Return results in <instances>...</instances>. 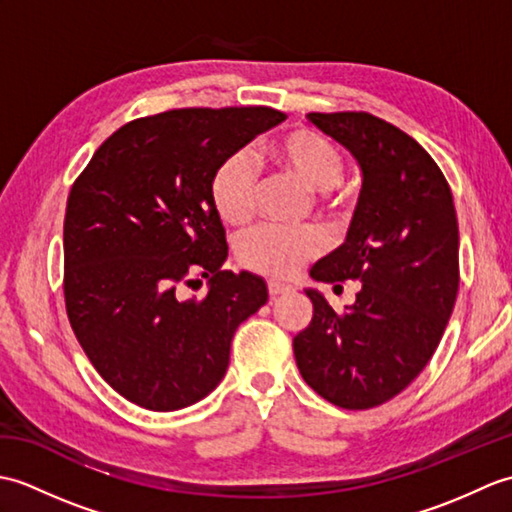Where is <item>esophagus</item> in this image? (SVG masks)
Instances as JSON below:
<instances>
[{"label":"esophagus","mask_w":512,"mask_h":512,"mask_svg":"<svg viewBox=\"0 0 512 512\" xmlns=\"http://www.w3.org/2000/svg\"><path fill=\"white\" fill-rule=\"evenodd\" d=\"M290 290H292L290 284H281V281H268V295L270 297L286 295V292H290Z\"/></svg>","instance_id":"obj_1"}]
</instances>
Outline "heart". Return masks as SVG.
<instances>
[{
	"label": "heart",
	"mask_w": 512,
	"mask_h": 512,
	"mask_svg": "<svg viewBox=\"0 0 512 512\" xmlns=\"http://www.w3.org/2000/svg\"><path fill=\"white\" fill-rule=\"evenodd\" d=\"M266 158L277 171L301 182L310 191H321L325 209H341L350 193L341 187L343 156L328 136L310 127H292L270 140ZM257 180L244 154L220 160L211 173L209 198L215 215L228 226L244 224L255 209ZM237 259L244 268L268 277H288L321 250L312 231H284L259 226L237 242Z\"/></svg>",
	"instance_id": "heart-1"
}]
</instances>
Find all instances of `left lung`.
Wrapping results in <instances>:
<instances>
[{
  "label": "left lung",
  "mask_w": 512,
  "mask_h": 512,
  "mask_svg": "<svg viewBox=\"0 0 512 512\" xmlns=\"http://www.w3.org/2000/svg\"><path fill=\"white\" fill-rule=\"evenodd\" d=\"M308 118L363 173L345 242L310 277L354 279L363 288L345 312L306 290L312 321L292 350L319 396L343 409H372L422 372L447 328L460 286L458 215L436 160L398 127L367 112Z\"/></svg>",
  "instance_id": "obj_1"
}]
</instances>
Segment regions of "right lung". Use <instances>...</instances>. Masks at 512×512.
<instances>
[{
	"instance_id": "obj_1",
	"label": "right lung",
	"mask_w": 512,
	"mask_h": 512,
	"mask_svg": "<svg viewBox=\"0 0 512 512\" xmlns=\"http://www.w3.org/2000/svg\"><path fill=\"white\" fill-rule=\"evenodd\" d=\"M286 121L273 107H187L136 118L74 180L63 222L72 330L105 383L138 407L176 411L226 374L233 334L266 281L222 270L226 233L209 198L220 160ZM195 272L202 300L182 298Z\"/></svg>"
}]
</instances>
